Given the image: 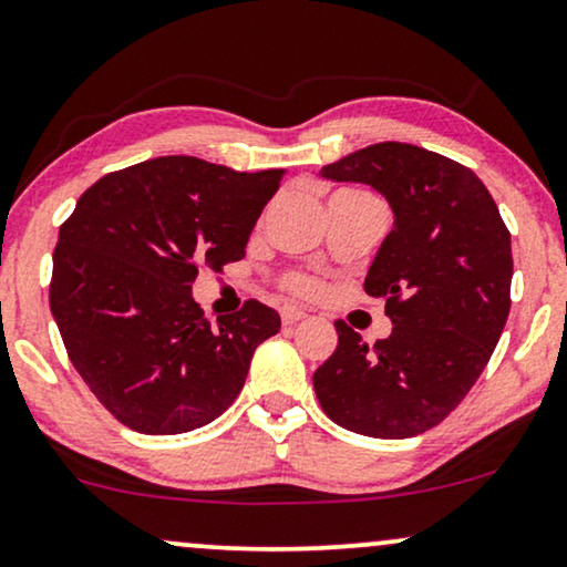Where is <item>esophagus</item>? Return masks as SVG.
I'll list each match as a JSON object with an SVG mask.
<instances>
[{"mask_svg":"<svg viewBox=\"0 0 567 567\" xmlns=\"http://www.w3.org/2000/svg\"><path fill=\"white\" fill-rule=\"evenodd\" d=\"M305 318H307V312L299 310V307H293V305H284L281 307L284 326H293V322H299V320H305Z\"/></svg>","mask_w":567,"mask_h":567,"instance_id":"esophagus-1","label":"esophagus"}]
</instances>
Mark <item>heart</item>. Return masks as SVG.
Listing matches in <instances>:
<instances>
[{"mask_svg":"<svg viewBox=\"0 0 567 567\" xmlns=\"http://www.w3.org/2000/svg\"><path fill=\"white\" fill-rule=\"evenodd\" d=\"M284 286L293 293H299V297H320L322 291H326V286L318 276L312 274H301V270H293V274H286L284 276Z\"/></svg>","mask_w":567,"mask_h":567,"instance_id":"1","label":"heart"}]
</instances>
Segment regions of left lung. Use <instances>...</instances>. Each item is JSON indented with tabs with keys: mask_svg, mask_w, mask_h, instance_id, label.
<instances>
[{
	"mask_svg": "<svg viewBox=\"0 0 567 567\" xmlns=\"http://www.w3.org/2000/svg\"><path fill=\"white\" fill-rule=\"evenodd\" d=\"M393 208L364 291L393 322L372 347L338 320V347L312 374L338 427L403 440L443 422L487 367L511 312V231L472 168L409 143H378L322 166Z\"/></svg>",
	"mask_w": 567,
	"mask_h": 567,
	"instance_id": "left-lung-1",
	"label": "left lung"
}]
</instances>
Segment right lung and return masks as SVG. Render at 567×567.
<instances>
[{
    "label": "right lung",
    "mask_w": 567,
    "mask_h": 567,
    "mask_svg": "<svg viewBox=\"0 0 567 567\" xmlns=\"http://www.w3.org/2000/svg\"><path fill=\"white\" fill-rule=\"evenodd\" d=\"M284 168L161 156L101 176L59 229L49 305L70 362L124 427L179 435L224 414L281 318L257 299L205 320L197 270L245 257Z\"/></svg>",
    "instance_id": "obj_1"
}]
</instances>
